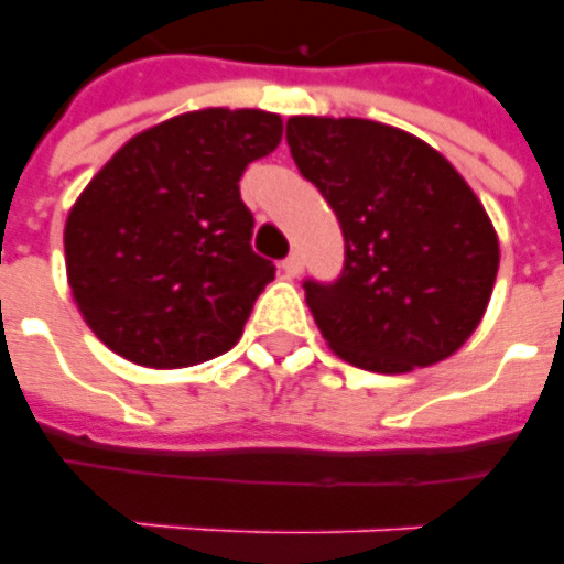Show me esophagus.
I'll return each mask as SVG.
<instances>
[{
  "label": "esophagus",
  "mask_w": 564,
  "mask_h": 564,
  "mask_svg": "<svg viewBox=\"0 0 564 564\" xmlns=\"http://www.w3.org/2000/svg\"><path fill=\"white\" fill-rule=\"evenodd\" d=\"M282 270H285V275H291V279H294V275H301V270H303L301 254H289V258L282 261Z\"/></svg>",
  "instance_id": "obj_1"
}]
</instances>
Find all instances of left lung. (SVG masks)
I'll return each mask as SVG.
<instances>
[{
    "label": "left lung",
    "instance_id": "1",
    "mask_svg": "<svg viewBox=\"0 0 564 564\" xmlns=\"http://www.w3.org/2000/svg\"><path fill=\"white\" fill-rule=\"evenodd\" d=\"M285 139L346 242L334 282H303L327 346L373 373L449 358L498 275L495 227L465 178L422 139L365 118H291Z\"/></svg>",
    "mask_w": 564,
    "mask_h": 564
}]
</instances>
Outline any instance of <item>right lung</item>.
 I'll return each instance as SVG.
<instances>
[{
    "label": "right lung",
    "instance_id": "add662e5",
    "mask_svg": "<svg viewBox=\"0 0 564 564\" xmlns=\"http://www.w3.org/2000/svg\"><path fill=\"white\" fill-rule=\"evenodd\" d=\"M282 139L261 109H203L133 135L66 218V273L84 322L145 367L218 358L275 267L251 251L246 166Z\"/></svg>",
    "mask_w": 564,
    "mask_h": 564
}]
</instances>
